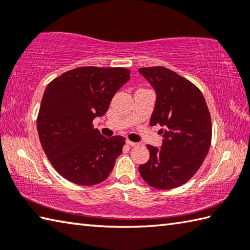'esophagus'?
Returning a JSON list of instances; mask_svg holds the SVG:
<instances>
[{
    "label": "esophagus",
    "instance_id": "esophagus-1",
    "mask_svg": "<svg viewBox=\"0 0 250 250\" xmlns=\"http://www.w3.org/2000/svg\"><path fill=\"white\" fill-rule=\"evenodd\" d=\"M125 143L128 144V145H130V146H137V145L139 144V143H137V142H132V141H130V140H126Z\"/></svg>",
    "mask_w": 250,
    "mask_h": 250
}]
</instances>
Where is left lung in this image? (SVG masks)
<instances>
[{
    "instance_id": "8db88e82",
    "label": "left lung",
    "mask_w": 250,
    "mask_h": 250,
    "mask_svg": "<svg viewBox=\"0 0 250 250\" xmlns=\"http://www.w3.org/2000/svg\"><path fill=\"white\" fill-rule=\"evenodd\" d=\"M139 72L156 93L149 125H160L163 144L147 145L149 160L139 166L146 184L162 190L177 188L200 168L211 145L212 125L206 99L196 85L164 66Z\"/></svg>"
}]
</instances>
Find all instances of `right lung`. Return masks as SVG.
<instances>
[{
    "label": "right lung",
    "mask_w": 250,
    "mask_h": 250,
    "mask_svg": "<svg viewBox=\"0 0 250 250\" xmlns=\"http://www.w3.org/2000/svg\"><path fill=\"white\" fill-rule=\"evenodd\" d=\"M129 80L125 67L83 66L48 84L37 118L39 140L54 169L71 183L97 185L111 172L125 139L104 137L93 120L105 115Z\"/></svg>",
    "instance_id": "add662e5"
}]
</instances>
